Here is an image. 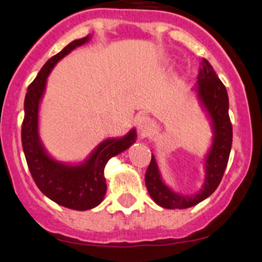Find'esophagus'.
Here are the masks:
<instances>
[{
    "instance_id": "esophagus-1",
    "label": "esophagus",
    "mask_w": 262,
    "mask_h": 262,
    "mask_svg": "<svg viewBox=\"0 0 262 262\" xmlns=\"http://www.w3.org/2000/svg\"><path fill=\"white\" fill-rule=\"evenodd\" d=\"M136 126L139 131L144 134V132H147L152 127V120L147 116H139L136 120Z\"/></svg>"
}]
</instances>
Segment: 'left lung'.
<instances>
[{"mask_svg":"<svg viewBox=\"0 0 262 262\" xmlns=\"http://www.w3.org/2000/svg\"><path fill=\"white\" fill-rule=\"evenodd\" d=\"M198 92L201 102L213 120L215 132L213 146L206 157L205 183L196 195L182 196L173 192L163 183L155 158L151 154V160L145 173V185L152 200L162 208L186 209L201 203L216 190L227 168L233 139V128L228 113L229 100L227 89L220 81L213 66L205 58L201 59L199 69Z\"/></svg>","mask_w":262,"mask_h":262,"instance_id":"left-lung-1","label":"left lung"}]
</instances>
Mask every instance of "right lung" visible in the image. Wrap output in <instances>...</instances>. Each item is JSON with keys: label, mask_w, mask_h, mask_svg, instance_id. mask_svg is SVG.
I'll use <instances>...</instances> for the list:
<instances>
[{"label": "right lung", "mask_w": 262, "mask_h": 262, "mask_svg": "<svg viewBox=\"0 0 262 262\" xmlns=\"http://www.w3.org/2000/svg\"><path fill=\"white\" fill-rule=\"evenodd\" d=\"M88 40L89 35L74 40L46 62L34 81L28 88L24 102L25 116L21 126L23 150L35 185L47 198L72 210H89L102 203L107 191L103 174L105 164L111 158L127 149L136 137V132L132 130L121 139L105 140L84 164L75 167L57 163L44 151L38 136V110L47 77L62 57Z\"/></svg>", "instance_id": "right-lung-1"}]
</instances>
